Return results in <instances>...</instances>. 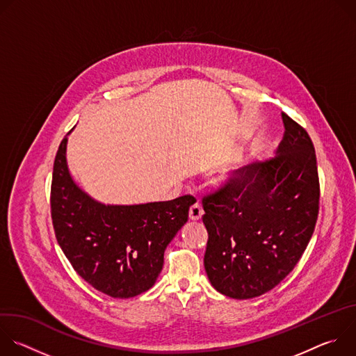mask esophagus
Instances as JSON below:
<instances>
[{"label":"esophagus","mask_w":356,"mask_h":356,"mask_svg":"<svg viewBox=\"0 0 356 356\" xmlns=\"http://www.w3.org/2000/svg\"><path fill=\"white\" fill-rule=\"evenodd\" d=\"M202 214H204V210H202V207L198 204H193L190 207V211H188V218L191 221H200L202 218Z\"/></svg>","instance_id":"obj_1"}]
</instances>
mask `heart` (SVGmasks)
<instances>
[{
  "mask_svg": "<svg viewBox=\"0 0 356 356\" xmlns=\"http://www.w3.org/2000/svg\"><path fill=\"white\" fill-rule=\"evenodd\" d=\"M253 154H255V149L241 150L239 154L234 155L228 161L218 165L211 172V177H210L211 184L216 188H227V187L238 183L248 161L253 156Z\"/></svg>",
  "mask_w": 356,
  "mask_h": 356,
  "instance_id": "obj_1",
  "label": "heart"
}]
</instances>
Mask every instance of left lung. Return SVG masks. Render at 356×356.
<instances>
[{"mask_svg": "<svg viewBox=\"0 0 356 356\" xmlns=\"http://www.w3.org/2000/svg\"><path fill=\"white\" fill-rule=\"evenodd\" d=\"M276 156L246 166L234 186L202 198L209 242L204 268L221 294L253 298L276 287L297 265L314 232L320 186L313 142L282 114Z\"/></svg>", "mask_w": 356, "mask_h": 356, "instance_id": "left-lung-1", "label": "left lung"}]
</instances>
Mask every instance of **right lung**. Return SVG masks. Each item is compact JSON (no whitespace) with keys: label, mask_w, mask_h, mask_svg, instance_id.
<instances>
[{"label":"right lung","mask_w":356,"mask_h":356,"mask_svg":"<svg viewBox=\"0 0 356 356\" xmlns=\"http://www.w3.org/2000/svg\"><path fill=\"white\" fill-rule=\"evenodd\" d=\"M67 136L54 166L52 221L74 270L115 298L135 297L155 284L168 245L187 222L191 195L146 204H104L84 191L67 166Z\"/></svg>","instance_id":"add662e5"}]
</instances>
